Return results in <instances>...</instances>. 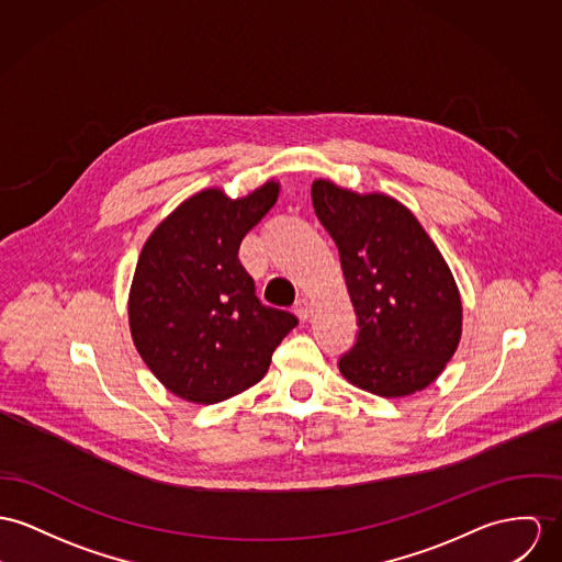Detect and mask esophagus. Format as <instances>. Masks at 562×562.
I'll return each instance as SVG.
<instances>
[{
	"label": "esophagus",
	"mask_w": 562,
	"mask_h": 562,
	"mask_svg": "<svg viewBox=\"0 0 562 562\" xmlns=\"http://www.w3.org/2000/svg\"><path fill=\"white\" fill-rule=\"evenodd\" d=\"M312 302L310 300H305V297H302L300 302L295 303V314L302 318V321H307L310 316H312Z\"/></svg>",
	"instance_id": "34e87169"
}]
</instances>
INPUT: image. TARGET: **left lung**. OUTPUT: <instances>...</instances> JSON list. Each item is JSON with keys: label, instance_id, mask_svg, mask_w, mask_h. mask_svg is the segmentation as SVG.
Segmentation results:
<instances>
[{"label": "left lung", "instance_id": "obj_1", "mask_svg": "<svg viewBox=\"0 0 562 562\" xmlns=\"http://www.w3.org/2000/svg\"><path fill=\"white\" fill-rule=\"evenodd\" d=\"M312 205L338 246L359 323L342 376L383 397L432 385L460 345L462 300L430 235L400 201L329 179L312 183Z\"/></svg>", "mask_w": 562, "mask_h": 562}]
</instances>
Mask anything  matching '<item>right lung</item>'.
Instances as JSON below:
<instances>
[{"instance_id":"obj_1","label":"right lung","mask_w":562,"mask_h":562,"mask_svg":"<svg viewBox=\"0 0 562 562\" xmlns=\"http://www.w3.org/2000/svg\"><path fill=\"white\" fill-rule=\"evenodd\" d=\"M280 183L241 199L207 188L186 199L145 241L128 297L130 334L154 376L194 404L257 385L297 316L262 305L237 257L276 205Z\"/></svg>"}]
</instances>
